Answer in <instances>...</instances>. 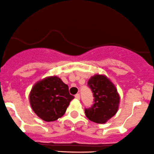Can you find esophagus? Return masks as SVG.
<instances>
[{"instance_id":"esophagus-1","label":"esophagus","mask_w":154,"mask_h":154,"mask_svg":"<svg viewBox=\"0 0 154 154\" xmlns=\"http://www.w3.org/2000/svg\"><path fill=\"white\" fill-rule=\"evenodd\" d=\"M75 97L76 99H79V98H80V94H76L75 95Z\"/></svg>"}]
</instances>
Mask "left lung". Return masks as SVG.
<instances>
[{
	"instance_id": "obj_1",
	"label": "left lung",
	"mask_w": 154,
	"mask_h": 154,
	"mask_svg": "<svg viewBox=\"0 0 154 154\" xmlns=\"http://www.w3.org/2000/svg\"><path fill=\"white\" fill-rule=\"evenodd\" d=\"M88 86L93 93L94 103L85 109L88 119L96 123H105L118 110L119 95L114 85L101 75L93 76L88 82Z\"/></svg>"
}]
</instances>
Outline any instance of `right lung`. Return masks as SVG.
<instances>
[{"mask_svg":"<svg viewBox=\"0 0 154 154\" xmlns=\"http://www.w3.org/2000/svg\"><path fill=\"white\" fill-rule=\"evenodd\" d=\"M74 98L69 87L57 76L49 77L35 85L29 95L30 104L42 119L52 122L64 115Z\"/></svg>","mask_w":154,"mask_h":154,"instance_id":"obj_1","label":"right lung"}]
</instances>
